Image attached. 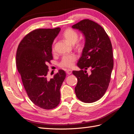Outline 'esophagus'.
Returning <instances> with one entry per match:
<instances>
[{
    "label": "esophagus",
    "instance_id": "obj_1",
    "mask_svg": "<svg viewBox=\"0 0 134 134\" xmlns=\"http://www.w3.org/2000/svg\"><path fill=\"white\" fill-rule=\"evenodd\" d=\"M66 72L67 74H68V75H70L72 73V71L71 70H67Z\"/></svg>",
    "mask_w": 134,
    "mask_h": 134
}]
</instances>
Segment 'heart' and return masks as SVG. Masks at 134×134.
<instances>
[{"instance_id": "obj_1", "label": "heart", "mask_w": 134, "mask_h": 134, "mask_svg": "<svg viewBox=\"0 0 134 134\" xmlns=\"http://www.w3.org/2000/svg\"><path fill=\"white\" fill-rule=\"evenodd\" d=\"M78 33L71 29L66 30L63 34V38L71 45H74L77 42L78 40ZM81 47H82V44L80 43H77L76 47L78 49H80ZM76 59V56L74 55L64 56L61 61L60 65L62 68H71L73 66Z\"/></svg>"}]
</instances>
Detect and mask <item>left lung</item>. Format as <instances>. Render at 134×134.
<instances>
[{
	"label": "left lung",
	"mask_w": 134,
	"mask_h": 134,
	"mask_svg": "<svg viewBox=\"0 0 134 134\" xmlns=\"http://www.w3.org/2000/svg\"><path fill=\"white\" fill-rule=\"evenodd\" d=\"M71 27L82 32L85 38L77 63L81 70L72 71L78 79L75 94L84 103L94 102L103 97L110 82L113 68L112 44L103 28L90 19L82 20ZM88 67L91 68L90 74L86 72Z\"/></svg>",
	"instance_id": "8db88e82"
}]
</instances>
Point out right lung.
I'll return each instance as SVG.
<instances>
[{"instance_id":"1","label":"right lung","mask_w":134,"mask_h":134,"mask_svg":"<svg viewBox=\"0 0 134 134\" xmlns=\"http://www.w3.org/2000/svg\"><path fill=\"white\" fill-rule=\"evenodd\" d=\"M61 29H37L31 32L19 44L16 64L23 86L31 100L45 109L54 108L60 101V90L66 73L59 70L48 79L47 63L52 59V44Z\"/></svg>"}]
</instances>
